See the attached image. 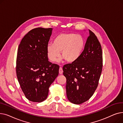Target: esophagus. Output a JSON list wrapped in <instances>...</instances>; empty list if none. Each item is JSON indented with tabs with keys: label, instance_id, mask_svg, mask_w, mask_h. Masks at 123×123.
<instances>
[{
	"label": "esophagus",
	"instance_id": "obj_1",
	"mask_svg": "<svg viewBox=\"0 0 123 123\" xmlns=\"http://www.w3.org/2000/svg\"><path fill=\"white\" fill-rule=\"evenodd\" d=\"M63 72V71L62 68V67H60V68H59V74H62Z\"/></svg>",
	"mask_w": 123,
	"mask_h": 123
}]
</instances>
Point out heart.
Returning <instances> with one entry per match:
<instances>
[{
    "mask_svg": "<svg viewBox=\"0 0 123 123\" xmlns=\"http://www.w3.org/2000/svg\"><path fill=\"white\" fill-rule=\"evenodd\" d=\"M84 46V41L80 35L72 33H63L56 36L53 44H49L46 47L47 55L52 62H55L60 56L69 63H73L79 57Z\"/></svg>",
    "mask_w": 123,
    "mask_h": 123,
    "instance_id": "heart-1",
    "label": "heart"
}]
</instances>
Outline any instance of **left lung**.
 Listing matches in <instances>:
<instances>
[{
    "label": "left lung",
    "instance_id": "1",
    "mask_svg": "<svg viewBox=\"0 0 123 123\" xmlns=\"http://www.w3.org/2000/svg\"><path fill=\"white\" fill-rule=\"evenodd\" d=\"M89 31L84 49L78 59L63 67L67 98L75 104H81L91 97L98 87L102 70L101 44L93 32Z\"/></svg>",
    "mask_w": 123,
    "mask_h": 123
}]
</instances>
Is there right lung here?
<instances>
[{
  "mask_svg": "<svg viewBox=\"0 0 123 123\" xmlns=\"http://www.w3.org/2000/svg\"><path fill=\"white\" fill-rule=\"evenodd\" d=\"M52 28L32 29L22 38L17 54V79L26 98L41 102L59 74V66L48 61L46 47Z\"/></svg>",
  "mask_w": 123,
  "mask_h": 123,
  "instance_id": "1",
  "label": "right lung"
}]
</instances>
